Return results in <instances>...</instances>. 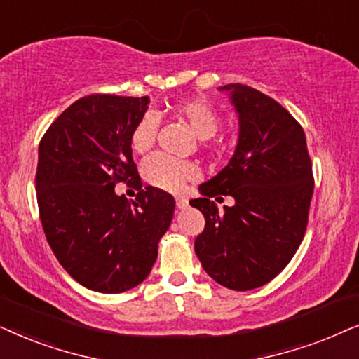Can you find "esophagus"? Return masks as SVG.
Returning <instances> with one entry per match:
<instances>
[{"label": "esophagus", "instance_id": "esophagus-1", "mask_svg": "<svg viewBox=\"0 0 359 359\" xmlns=\"http://www.w3.org/2000/svg\"><path fill=\"white\" fill-rule=\"evenodd\" d=\"M175 203L180 210H184L189 207V198L185 197V195H179V197H175Z\"/></svg>", "mask_w": 359, "mask_h": 359}]
</instances>
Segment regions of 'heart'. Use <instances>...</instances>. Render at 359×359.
<instances>
[{
    "mask_svg": "<svg viewBox=\"0 0 359 359\" xmlns=\"http://www.w3.org/2000/svg\"><path fill=\"white\" fill-rule=\"evenodd\" d=\"M175 114L189 124L194 135L200 141H207L215 136L219 128V114L212 104L203 100H189L175 108ZM157 118L154 114L142 116L131 133V147L136 154H146L152 149L157 136ZM142 175L152 187L165 192H179L184 185L198 177V167L189 161L156 154L142 164Z\"/></svg>",
    "mask_w": 359,
    "mask_h": 359,
    "instance_id": "b5f03b06",
    "label": "heart"
}]
</instances>
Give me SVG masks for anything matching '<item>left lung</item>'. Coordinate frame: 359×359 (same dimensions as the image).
Instances as JSON below:
<instances>
[{
    "mask_svg": "<svg viewBox=\"0 0 359 359\" xmlns=\"http://www.w3.org/2000/svg\"><path fill=\"white\" fill-rule=\"evenodd\" d=\"M228 92L238 114L235 154L190 200L205 217L195 252L205 272L231 290H251L274 279L305 235L313 194L312 162L302 126L287 109L241 83ZM233 196L218 210L211 198Z\"/></svg>",
    "mask_w": 359,
    "mask_h": 359,
    "instance_id": "left-lung-1",
    "label": "left lung"
}]
</instances>
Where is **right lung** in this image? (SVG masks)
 Listing matches in <instances>:
<instances>
[{
  "label": "right lung",
  "instance_id": "add662e5",
  "mask_svg": "<svg viewBox=\"0 0 359 359\" xmlns=\"http://www.w3.org/2000/svg\"><path fill=\"white\" fill-rule=\"evenodd\" d=\"M149 97L90 95L72 103L42 137L36 190L47 243L62 267L95 292L140 285L157 259L175 200L142 184L131 133ZM140 184L136 201L114 192L118 182Z\"/></svg>",
  "mask_w": 359,
  "mask_h": 359
}]
</instances>
